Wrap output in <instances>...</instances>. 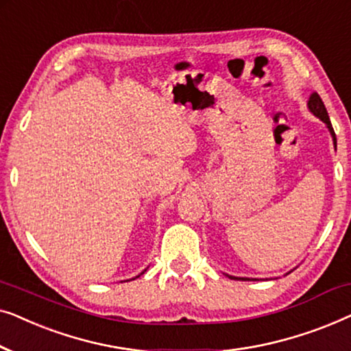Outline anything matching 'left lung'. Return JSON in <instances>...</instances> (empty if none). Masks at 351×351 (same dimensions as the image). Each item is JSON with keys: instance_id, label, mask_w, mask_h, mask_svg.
Listing matches in <instances>:
<instances>
[{"instance_id": "obj_1", "label": "left lung", "mask_w": 351, "mask_h": 351, "mask_svg": "<svg viewBox=\"0 0 351 351\" xmlns=\"http://www.w3.org/2000/svg\"><path fill=\"white\" fill-rule=\"evenodd\" d=\"M308 110L315 114V117H318L321 121L326 123V126H328L330 136H332L334 147H337V138H335V132H334V129H332V124H330L328 110H326L323 100H321L318 93H313V94L310 95V99H308ZM228 278H230V280H243V281L249 280V278H237V276H228Z\"/></svg>"}]
</instances>
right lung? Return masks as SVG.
<instances>
[{
  "label": "right lung",
  "mask_w": 351,
  "mask_h": 351,
  "mask_svg": "<svg viewBox=\"0 0 351 351\" xmlns=\"http://www.w3.org/2000/svg\"><path fill=\"white\" fill-rule=\"evenodd\" d=\"M142 273H143V271H142Z\"/></svg>",
  "instance_id": "right-lung-1"
}]
</instances>
